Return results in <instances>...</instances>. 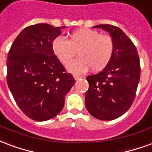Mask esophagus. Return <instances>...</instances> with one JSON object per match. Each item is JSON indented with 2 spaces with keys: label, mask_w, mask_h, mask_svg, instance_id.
Returning <instances> with one entry per match:
<instances>
[{
  "label": "esophagus",
  "mask_w": 152,
  "mask_h": 152,
  "mask_svg": "<svg viewBox=\"0 0 152 152\" xmlns=\"http://www.w3.org/2000/svg\"><path fill=\"white\" fill-rule=\"evenodd\" d=\"M80 78H81V76H74V79L76 80L80 79Z\"/></svg>",
  "instance_id": "1"
}]
</instances>
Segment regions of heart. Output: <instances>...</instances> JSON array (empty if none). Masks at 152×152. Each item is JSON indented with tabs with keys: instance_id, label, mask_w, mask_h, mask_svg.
<instances>
[{
	"instance_id": "b5f03b06",
	"label": "heart",
	"mask_w": 152,
	"mask_h": 152,
	"mask_svg": "<svg viewBox=\"0 0 152 152\" xmlns=\"http://www.w3.org/2000/svg\"><path fill=\"white\" fill-rule=\"evenodd\" d=\"M114 41L107 34L89 28L73 31L69 39L58 37L52 42V50L58 59L66 64L77 52L79 56L67 64L66 69L73 74H82L90 67L94 72L104 69L112 60Z\"/></svg>"
}]
</instances>
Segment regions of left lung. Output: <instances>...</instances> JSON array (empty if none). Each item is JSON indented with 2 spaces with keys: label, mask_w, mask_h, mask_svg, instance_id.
Returning a JSON list of instances; mask_svg holds the SVG:
<instances>
[{
  "label": "left lung",
  "mask_w": 152,
  "mask_h": 152,
  "mask_svg": "<svg viewBox=\"0 0 152 152\" xmlns=\"http://www.w3.org/2000/svg\"><path fill=\"white\" fill-rule=\"evenodd\" d=\"M94 28L108 31L115 48L108 65L86 77L89 86L86 107L94 117L112 121L125 113L134 102L140 80V61L136 47L121 28L109 24Z\"/></svg>",
  "instance_id": "left-lung-1"
}]
</instances>
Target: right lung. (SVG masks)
I'll list each match as a JSON object with an SVG mask.
<instances>
[{
    "label": "right lung",
    "mask_w": 152,
    "mask_h": 152,
    "mask_svg": "<svg viewBox=\"0 0 152 152\" xmlns=\"http://www.w3.org/2000/svg\"><path fill=\"white\" fill-rule=\"evenodd\" d=\"M64 27L38 23L18 34L7 57V84L27 116L45 121L59 114L76 80L58 59L52 42Z\"/></svg>",
    "instance_id": "obj_1"
}]
</instances>
